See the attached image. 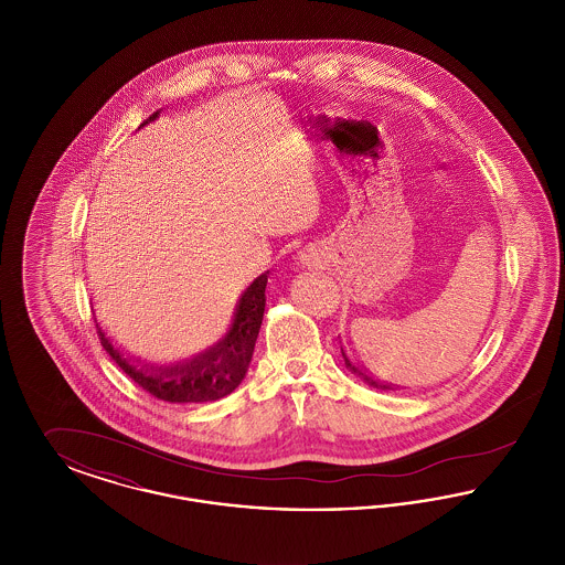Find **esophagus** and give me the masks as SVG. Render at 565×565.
I'll return each mask as SVG.
<instances>
[{
  "instance_id": "1",
  "label": "esophagus",
  "mask_w": 565,
  "mask_h": 565,
  "mask_svg": "<svg viewBox=\"0 0 565 565\" xmlns=\"http://www.w3.org/2000/svg\"><path fill=\"white\" fill-rule=\"evenodd\" d=\"M298 260H300V265L311 267V256H309V254H300V256H298Z\"/></svg>"
}]
</instances>
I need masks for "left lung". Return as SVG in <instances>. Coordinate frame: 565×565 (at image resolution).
Instances as JSON below:
<instances>
[{
  "label": "left lung",
  "mask_w": 565,
  "mask_h": 565,
  "mask_svg": "<svg viewBox=\"0 0 565 565\" xmlns=\"http://www.w3.org/2000/svg\"><path fill=\"white\" fill-rule=\"evenodd\" d=\"M341 353H343V360H345V366L350 369L351 373L355 376H360L364 383H369L371 387H376V390H383V392H387V390H392V392H396V390H401V385H394V383H387V381H381V379H376L373 373H369L366 369H362V366H358L353 360H351L350 355H348V351L345 348L341 345Z\"/></svg>",
  "instance_id": "obj_1"
}]
</instances>
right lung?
I'll use <instances>...</instances> for the list:
<instances>
[{
    "mask_svg": "<svg viewBox=\"0 0 565 565\" xmlns=\"http://www.w3.org/2000/svg\"><path fill=\"white\" fill-rule=\"evenodd\" d=\"M159 116L161 111H154L148 120L139 125V129H143L148 122H154ZM267 279L269 270L258 275L243 290L235 307L233 322L224 332V337L215 341L212 348L192 358L169 364L143 362L141 358L127 355L118 345H114L102 323L95 320L102 345L108 351L109 358L131 376L139 387H143L159 401L173 404L220 401L235 392V387H239L243 376L249 369L254 345L265 316Z\"/></svg>",
    "mask_w": 565,
    "mask_h": 565,
    "instance_id": "obj_1",
    "label": "right lung"
}]
</instances>
